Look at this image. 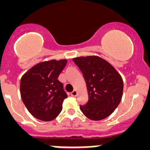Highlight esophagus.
Masks as SVG:
<instances>
[{
    "instance_id": "1",
    "label": "esophagus",
    "mask_w": 150,
    "mask_h": 150,
    "mask_svg": "<svg viewBox=\"0 0 150 150\" xmlns=\"http://www.w3.org/2000/svg\"><path fill=\"white\" fill-rule=\"evenodd\" d=\"M76 95H77V91H76V90H74V91L71 92V95H72V96L75 97V96H76Z\"/></svg>"
}]
</instances>
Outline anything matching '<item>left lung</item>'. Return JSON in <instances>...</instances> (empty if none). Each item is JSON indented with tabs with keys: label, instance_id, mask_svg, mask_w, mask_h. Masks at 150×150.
Here are the masks:
<instances>
[{
	"label": "left lung",
	"instance_id": "left-lung-1",
	"mask_svg": "<svg viewBox=\"0 0 150 150\" xmlns=\"http://www.w3.org/2000/svg\"><path fill=\"white\" fill-rule=\"evenodd\" d=\"M86 83L88 100L79 108L91 120H104L112 113L121 101L123 81L116 69L98 56L73 59Z\"/></svg>",
	"mask_w": 150,
	"mask_h": 150
}]
</instances>
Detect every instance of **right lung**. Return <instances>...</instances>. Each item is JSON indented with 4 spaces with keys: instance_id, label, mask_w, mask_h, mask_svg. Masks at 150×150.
Wrapping results in <instances>:
<instances>
[{
    "instance_id": "add662e5",
    "label": "right lung",
    "mask_w": 150,
    "mask_h": 150,
    "mask_svg": "<svg viewBox=\"0 0 150 150\" xmlns=\"http://www.w3.org/2000/svg\"><path fill=\"white\" fill-rule=\"evenodd\" d=\"M67 61L52 60L36 64L21 79L22 101L30 114L42 121H51L62 110L67 97L58 79Z\"/></svg>"
}]
</instances>
